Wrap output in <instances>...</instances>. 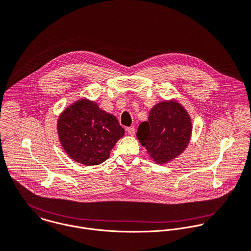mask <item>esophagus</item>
Returning a JSON list of instances; mask_svg holds the SVG:
<instances>
[{
    "instance_id": "esophagus-1",
    "label": "esophagus",
    "mask_w": 251,
    "mask_h": 251,
    "mask_svg": "<svg viewBox=\"0 0 251 251\" xmlns=\"http://www.w3.org/2000/svg\"><path fill=\"white\" fill-rule=\"evenodd\" d=\"M126 131L130 136H133L134 133H135V129H134V127H132V126L126 127Z\"/></svg>"
}]
</instances>
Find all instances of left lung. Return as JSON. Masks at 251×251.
Returning a JSON list of instances; mask_svg holds the SVG:
<instances>
[{"label": "left lung", "mask_w": 251, "mask_h": 251, "mask_svg": "<svg viewBox=\"0 0 251 251\" xmlns=\"http://www.w3.org/2000/svg\"><path fill=\"white\" fill-rule=\"evenodd\" d=\"M192 121L187 110L175 99L157 103L148 122L138 126L137 139L158 165H165L180 156L192 136Z\"/></svg>", "instance_id": "8db88e82"}]
</instances>
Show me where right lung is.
Returning a JSON list of instances; mask_svg holds the SVG:
<instances>
[{"label": "right lung", "mask_w": 251, "mask_h": 251, "mask_svg": "<svg viewBox=\"0 0 251 251\" xmlns=\"http://www.w3.org/2000/svg\"><path fill=\"white\" fill-rule=\"evenodd\" d=\"M57 134L65 153L84 166H97L110 157L125 135L117 118L95 101L82 98L67 106L57 120Z\"/></svg>", "instance_id": "obj_1"}]
</instances>
